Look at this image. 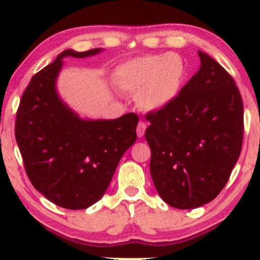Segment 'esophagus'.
<instances>
[{"label":"esophagus","instance_id":"obj_1","mask_svg":"<svg viewBox=\"0 0 260 260\" xmlns=\"http://www.w3.org/2000/svg\"><path fill=\"white\" fill-rule=\"evenodd\" d=\"M145 129H147V124L144 122H140L137 125V136L138 137H143L144 136V133H145Z\"/></svg>","mask_w":260,"mask_h":260}]
</instances>
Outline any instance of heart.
<instances>
[{"mask_svg": "<svg viewBox=\"0 0 260 260\" xmlns=\"http://www.w3.org/2000/svg\"><path fill=\"white\" fill-rule=\"evenodd\" d=\"M186 76L182 56L165 53L140 56L117 66L113 83L123 91L137 92V104L145 111H158L177 97Z\"/></svg>", "mask_w": 260, "mask_h": 260, "instance_id": "heart-1", "label": "heart"}]
</instances>
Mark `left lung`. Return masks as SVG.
<instances>
[{
	"label": "left lung",
	"mask_w": 260,
	"mask_h": 260,
	"mask_svg": "<svg viewBox=\"0 0 260 260\" xmlns=\"http://www.w3.org/2000/svg\"><path fill=\"white\" fill-rule=\"evenodd\" d=\"M198 54L200 69L177 97L147 115L152 181L162 200L179 209L218 197L243 144L244 105L236 81L211 56Z\"/></svg>",
	"instance_id": "1"
}]
</instances>
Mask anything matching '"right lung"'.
Masks as SVG:
<instances>
[{
    "label": "right lung",
    "mask_w": 260,
    "mask_h": 260,
    "mask_svg": "<svg viewBox=\"0 0 260 260\" xmlns=\"http://www.w3.org/2000/svg\"><path fill=\"white\" fill-rule=\"evenodd\" d=\"M86 52L66 49L30 79L16 112L15 138L31 184L49 201L67 209H85L101 200L124 152L136 141L138 116L83 119L56 92L66 56Z\"/></svg>",
    "instance_id": "add662e5"
}]
</instances>
